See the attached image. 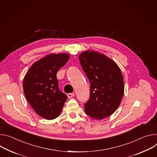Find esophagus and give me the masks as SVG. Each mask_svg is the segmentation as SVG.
<instances>
[{"instance_id": "34e87169", "label": "esophagus", "mask_w": 157, "mask_h": 157, "mask_svg": "<svg viewBox=\"0 0 157 157\" xmlns=\"http://www.w3.org/2000/svg\"><path fill=\"white\" fill-rule=\"evenodd\" d=\"M74 96H75V94L74 93H71V94H67V97L69 98H72V97H73Z\"/></svg>"}]
</instances>
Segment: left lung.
Masks as SVG:
<instances>
[{"mask_svg": "<svg viewBox=\"0 0 157 157\" xmlns=\"http://www.w3.org/2000/svg\"><path fill=\"white\" fill-rule=\"evenodd\" d=\"M79 59L90 82V98L84 105L85 112L97 120L110 116L119 107L124 94V80L119 67L97 51H84Z\"/></svg>", "mask_w": 157, "mask_h": 157, "instance_id": "obj_1", "label": "left lung"}]
</instances>
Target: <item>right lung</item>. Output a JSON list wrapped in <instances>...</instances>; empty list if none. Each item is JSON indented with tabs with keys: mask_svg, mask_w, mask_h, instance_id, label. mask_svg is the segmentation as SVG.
<instances>
[{
	"mask_svg": "<svg viewBox=\"0 0 157 157\" xmlns=\"http://www.w3.org/2000/svg\"><path fill=\"white\" fill-rule=\"evenodd\" d=\"M68 54H50L34 62L23 82L24 94L32 109L47 120L58 117L67 99L59 88L57 73L68 60Z\"/></svg>",
	"mask_w": 157,
	"mask_h": 157,
	"instance_id": "add662e5",
	"label": "right lung"
}]
</instances>
